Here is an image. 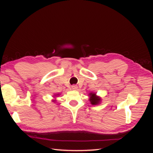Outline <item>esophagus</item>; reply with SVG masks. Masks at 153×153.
Here are the masks:
<instances>
[{
  "instance_id": "34e87169",
  "label": "esophagus",
  "mask_w": 153,
  "mask_h": 153,
  "mask_svg": "<svg viewBox=\"0 0 153 153\" xmlns=\"http://www.w3.org/2000/svg\"><path fill=\"white\" fill-rule=\"evenodd\" d=\"M71 89H74V90H76L77 89V86L76 85H71Z\"/></svg>"
}]
</instances>
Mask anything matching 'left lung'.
Instances as JSON below:
<instances>
[{
    "mask_svg": "<svg viewBox=\"0 0 153 153\" xmlns=\"http://www.w3.org/2000/svg\"><path fill=\"white\" fill-rule=\"evenodd\" d=\"M90 102L92 104V105H97V104H99V101L100 100V99L99 97H97L96 96V94L95 93H90Z\"/></svg>",
    "mask_w": 153,
    "mask_h": 153,
    "instance_id": "8db88e82",
    "label": "left lung"
}]
</instances>
